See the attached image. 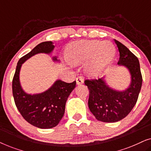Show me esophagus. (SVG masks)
Listing matches in <instances>:
<instances>
[{
	"instance_id": "obj_1",
	"label": "esophagus",
	"mask_w": 151,
	"mask_h": 151,
	"mask_svg": "<svg viewBox=\"0 0 151 151\" xmlns=\"http://www.w3.org/2000/svg\"><path fill=\"white\" fill-rule=\"evenodd\" d=\"M84 83V79L82 78L81 77H78L76 78V84L77 85H80V84H82Z\"/></svg>"
}]
</instances>
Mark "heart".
<instances>
[{"mask_svg":"<svg viewBox=\"0 0 151 151\" xmlns=\"http://www.w3.org/2000/svg\"><path fill=\"white\" fill-rule=\"evenodd\" d=\"M67 60L75 65H84V71L90 77L96 78L104 73L114 59L115 48L109 41L81 40L68 45Z\"/></svg>","mask_w":151,"mask_h":151,"instance_id":"heart-1","label":"heart"}]
</instances>
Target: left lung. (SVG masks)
I'll return each mask as SVG.
<instances>
[{
    "label": "left lung",
    "mask_w": 151,
    "mask_h": 151,
    "mask_svg": "<svg viewBox=\"0 0 151 151\" xmlns=\"http://www.w3.org/2000/svg\"><path fill=\"white\" fill-rule=\"evenodd\" d=\"M114 41L119 53L117 65L127 68L131 75L129 86L122 91L113 88L107 84L106 76L84 81L89 90V110L103 122H116L127 116L137 102L142 84L139 60L120 42L115 39Z\"/></svg>",
    "instance_id": "8db88e82"
}]
</instances>
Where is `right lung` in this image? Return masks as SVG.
<instances>
[{
  "mask_svg": "<svg viewBox=\"0 0 151 151\" xmlns=\"http://www.w3.org/2000/svg\"><path fill=\"white\" fill-rule=\"evenodd\" d=\"M55 46L51 41L41 42L18 62L12 81V91L16 106L24 119L39 129H48L58 124L65 111V104L69 95L76 87V82L71 83L55 80L50 88L39 93H26L20 82V71L24 62L38 53L51 55ZM53 62L59 63L56 55Z\"/></svg>",
  "mask_w": 151,
  "mask_h": 151,
  "instance_id": "add662e5",
  "label": "right lung"
}]
</instances>
